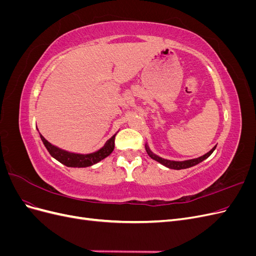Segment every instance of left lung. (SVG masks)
<instances>
[{
	"instance_id": "left-lung-1",
	"label": "left lung",
	"mask_w": 256,
	"mask_h": 256,
	"mask_svg": "<svg viewBox=\"0 0 256 256\" xmlns=\"http://www.w3.org/2000/svg\"><path fill=\"white\" fill-rule=\"evenodd\" d=\"M216 146H214L210 152H208L207 154H205L204 156H202V157H198V158H196V159L186 160V161H172V160H166V159H164V158H160V157L156 156V154H154L150 150V148H148V147H147V146H145V148H146L147 154H150V157L152 159H154V160H156V161L160 162L161 164H164V166H166V168H173V170H182V168H191V166H196V164H200V162H202L203 160H205L206 158H208L209 156H210V154H212V152L216 150Z\"/></svg>"
}]
</instances>
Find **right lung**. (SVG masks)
Wrapping results in <instances>:
<instances>
[{"label": "right lung", "instance_id": "1", "mask_svg": "<svg viewBox=\"0 0 256 256\" xmlns=\"http://www.w3.org/2000/svg\"><path fill=\"white\" fill-rule=\"evenodd\" d=\"M40 138L46 146V148L48 150L51 156L53 158H56L58 161H60V164L70 168L90 166L92 164H97V162L102 161L113 152L114 141H115V136H113L111 138L108 140V142L106 143V145L102 147V148L99 150L98 152L88 154H72L65 150H62L58 148V147L50 144L42 134H40Z\"/></svg>", "mask_w": 256, "mask_h": 256}]
</instances>
